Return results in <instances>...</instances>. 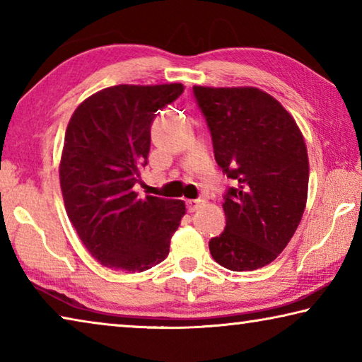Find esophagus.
<instances>
[{"mask_svg":"<svg viewBox=\"0 0 362 362\" xmlns=\"http://www.w3.org/2000/svg\"><path fill=\"white\" fill-rule=\"evenodd\" d=\"M204 204H206V201H203V199H188L187 201V207L189 212H196L198 209H201Z\"/></svg>","mask_w":362,"mask_h":362,"instance_id":"34e87169","label":"esophagus"}]
</instances>
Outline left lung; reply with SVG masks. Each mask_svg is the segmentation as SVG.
I'll return each instance as SVG.
<instances>
[{
  "instance_id": "1",
  "label": "left lung",
  "mask_w": 362,
  "mask_h": 362,
  "mask_svg": "<svg viewBox=\"0 0 362 362\" xmlns=\"http://www.w3.org/2000/svg\"><path fill=\"white\" fill-rule=\"evenodd\" d=\"M211 129L216 161L236 188L225 194L223 233L209 241L212 259L252 272L283 252L308 196V151L292 115L262 89L193 86Z\"/></svg>"
}]
</instances>
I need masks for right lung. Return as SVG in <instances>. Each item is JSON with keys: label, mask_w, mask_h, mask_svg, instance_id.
<instances>
[{"label": "right lung", "mask_w": 362, "mask_h": 362, "mask_svg": "<svg viewBox=\"0 0 362 362\" xmlns=\"http://www.w3.org/2000/svg\"><path fill=\"white\" fill-rule=\"evenodd\" d=\"M183 84H119L93 94L73 112L59 164L73 228L103 267L140 273L163 262L185 216V203L134 189L150 151L158 108Z\"/></svg>", "instance_id": "right-lung-1"}]
</instances>
